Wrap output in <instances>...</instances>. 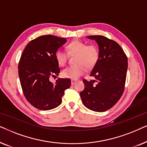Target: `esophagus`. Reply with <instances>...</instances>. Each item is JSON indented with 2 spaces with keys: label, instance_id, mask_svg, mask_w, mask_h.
<instances>
[{
  "label": "esophagus",
  "instance_id": "esophagus-1",
  "mask_svg": "<svg viewBox=\"0 0 147 147\" xmlns=\"http://www.w3.org/2000/svg\"><path fill=\"white\" fill-rule=\"evenodd\" d=\"M75 83H76L75 80H73V79L71 80V84H72V85H74V84H75Z\"/></svg>",
  "mask_w": 147,
  "mask_h": 147
}]
</instances>
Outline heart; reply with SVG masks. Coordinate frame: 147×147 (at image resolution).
<instances>
[{
    "label": "heart",
    "instance_id": "1",
    "mask_svg": "<svg viewBox=\"0 0 147 147\" xmlns=\"http://www.w3.org/2000/svg\"><path fill=\"white\" fill-rule=\"evenodd\" d=\"M68 53L76 55L74 61L75 64L68 66L62 71V77L66 79H77L84 74L86 68H91L96 64L99 58V49L95 44H89L81 40H75L67 46ZM62 49H58L55 58L58 64L65 65L68 54Z\"/></svg>",
    "mask_w": 147,
    "mask_h": 147
}]
</instances>
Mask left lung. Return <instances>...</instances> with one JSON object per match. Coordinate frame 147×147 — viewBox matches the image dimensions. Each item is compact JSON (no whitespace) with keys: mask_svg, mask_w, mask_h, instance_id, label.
I'll list each match as a JSON object with an SVG mask.
<instances>
[{"mask_svg":"<svg viewBox=\"0 0 147 147\" xmlns=\"http://www.w3.org/2000/svg\"><path fill=\"white\" fill-rule=\"evenodd\" d=\"M99 45V58L90 76L95 80L84 79L85 88L80 93L83 105L92 111L102 112L111 108L124 93L128 58L115 41L103 36H90Z\"/></svg>","mask_w":147,"mask_h":147,"instance_id":"8db88e82","label":"left lung"}]
</instances>
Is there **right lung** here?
I'll list each match as a JSON object with an SVG mask.
<instances>
[{"instance_id": "add662e5", "label": "right lung", "mask_w": 147, "mask_h": 147, "mask_svg": "<svg viewBox=\"0 0 147 147\" xmlns=\"http://www.w3.org/2000/svg\"><path fill=\"white\" fill-rule=\"evenodd\" d=\"M65 38L46 35L31 40L21 56L19 77L23 93L28 102L40 110H49L62 103L66 89L70 87L69 79L50 81L60 69L55 58L56 51L66 43Z\"/></svg>"}]
</instances>
